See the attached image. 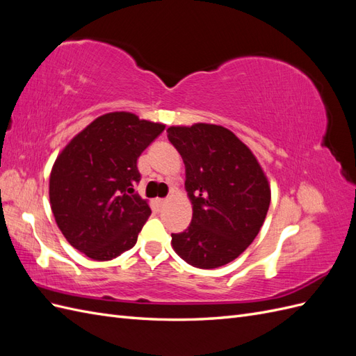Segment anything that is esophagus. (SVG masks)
Here are the masks:
<instances>
[{"instance_id":"1","label":"esophagus","mask_w":356,"mask_h":356,"mask_svg":"<svg viewBox=\"0 0 356 356\" xmlns=\"http://www.w3.org/2000/svg\"><path fill=\"white\" fill-rule=\"evenodd\" d=\"M156 202H157V204H159V207H165V204H166V202H168V199H157Z\"/></svg>"}]
</instances>
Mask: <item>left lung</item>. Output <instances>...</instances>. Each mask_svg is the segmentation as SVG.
<instances>
[{"mask_svg":"<svg viewBox=\"0 0 356 356\" xmlns=\"http://www.w3.org/2000/svg\"><path fill=\"white\" fill-rule=\"evenodd\" d=\"M166 132L184 160L193 204L188 229L172 233V246L199 268L227 264L252 243L266 220L270 187L264 172L251 149L222 126H170Z\"/></svg>","mask_w":356,"mask_h":356,"instance_id":"obj_1","label":"left lung"}]
</instances>
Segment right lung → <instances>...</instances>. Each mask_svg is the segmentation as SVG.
Here are the masks:
<instances>
[{
  "label": "right lung",
  "mask_w": 356,
  "mask_h": 356,
  "mask_svg": "<svg viewBox=\"0 0 356 356\" xmlns=\"http://www.w3.org/2000/svg\"><path fill=\"white\" fill-rule=\"evenodd\" d=\"M165 124L117 111L93 120L58 156L50 174V207L65 239L96 261L131 250L152 209L132 195L136 161Z\"/></svg>",
  "instance_id": "right-lung-1"
}]
</instances>
